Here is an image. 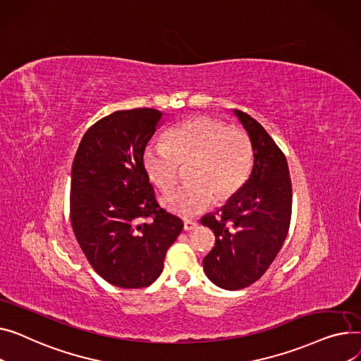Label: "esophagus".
I'll use <instances>...</instances> for the list:
<instances>
[{
    "instance_id": "34e87169",
    "label": "esophagus",
    "mask_w": 361,
    "mask_h": 361,
    "mask_svg": "<svg viewBox=\"0 0 361 361\" xmlns=\"http://www.w3.org/2000/svg\"><path fill=\"white\" fill-rule=\"evenodd\" d=\"M197 226H198V223L194 221V220H185V221H183V230H185V231L192 230V228H195Z\"/></svg>"
}]
</instances>
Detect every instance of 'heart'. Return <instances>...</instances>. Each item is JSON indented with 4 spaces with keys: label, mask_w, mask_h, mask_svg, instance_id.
I'll list each match as a JSON object with an SVG mask.
<instances>
[{
    "label": "heart",
    "mask_w": 361,
    "mask_h": 361,
    "mask_svg": "<svg viewBox=\"0 0 361 361\" xmlns=\"http://www.w3.org/2000/svg\"><path fill=\"white\" fill-rule=\"evenodd\" d=\"M186 166V185L161 200L175 214L194 216L211 204L235 195L247 180L253 164L249 135L214 118L186 119L142 152V167L161 192H171Z\"/></svg>",
    "instance_id": "heart-1"
}]
</instances>
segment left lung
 Masks as SVG:
<instances>
[{
    "label": "left lung",
    "mask_w": 361,
    "mask_h": 361,
    "mask_svg": "<svg viewBox=\"0 0 361 361\" xmlns=\"http://www.w3.org/2000/svg\"><path fill=\"white\" fill-rule=\"evenodd\" d=\"M253 147L250 178L201 224L214 231L216 245L204 258V271L216 286L240 290L258 281L280 252L291 220V179L280 147L264 126L233 111Z\"/></svg>",
    "instance_id": "1"
}]
</instances>
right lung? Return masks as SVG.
<instances>
[{"label":"right lung","instance_id":"add662e5","mask_svg":"<svg viewBox=\"0 0 361 361\" xmlns=\"http://www.w3.org/2000/svg\"><path fill=\"white\" fill-rule=\"evenodd\" d=\"M163 121L156 109L116 111L84 134L71 171L70 217L93 269L121 288H142L163 271L183 223L156 201L142 152Z\"/></svg>","mask_w":361,"mask_h":361}]
</instances>
